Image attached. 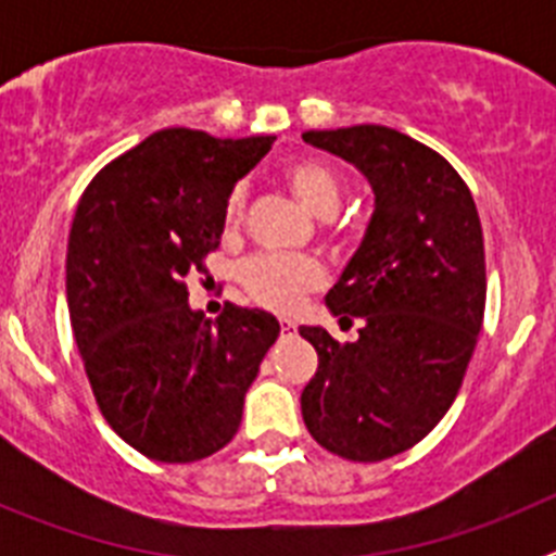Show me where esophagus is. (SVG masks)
Returning <instances> with one entry per match:
<instances>
[{
  "instance_id": "1",
  "label": "esophagus",
  "mask_w": 556,
  "mask_h": 556,
  "mask_svg": "<svg viewBox=\"0 0 556 556\" xmlns=\"http://www.w3.org/2000/svg\"><path fill=\"white\" fill-rule=\"evenodd\" d=\"M281 331L283 337H292V333H298V326L292 320H281Z\"/></svg>"
}]
</instances>
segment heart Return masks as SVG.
Listing matches in <instances>:
<instances>
[{
    "label": "heart",
    "mask_w": 556,
    "mask_h": 556,
    "mask_svg": "<svg viewBox=\"0 0 556 556\" xmlns=\"http://www.w3.org/2000/svg\"><path fill=\"white\" fill-rule=\"evenodd\" d=\"M287 184L314 214H333L342 203V180L337 172L323 161H294L283 169ZM244 214V189L236 186L225 200V223H239ZM326 278L320 262L308 255L258 253L250 255L239 267V281L248 289L255 303L275 308V312H292L303 301V294L317 289Z\"/></svg>",
    "instance_id": "obj_1"
}]
</instances>
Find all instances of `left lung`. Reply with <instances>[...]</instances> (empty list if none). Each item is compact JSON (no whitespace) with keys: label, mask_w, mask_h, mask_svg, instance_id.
I'll return each mask as SVG.
<instances>
[{"label":"left lung","mask_w":556,"mask_h":556,"mask_svg":"<svg viewBox=\"0 0 556 556\" xmlns=\"http://www.w3.org/2000/svg\"><path fill=\"white\" fill-rule=\"evenodd\" d=\"M303 141L356 166L376 194L362 248L326 294L333 317H362L358 339L301 328L320 358L303 424L331 454L390 459L443 420L473 356L488 298L479 211L440 152L392 127L308 130Z\"/></svg>","instance_id":"8db88e82"}]
</instances>
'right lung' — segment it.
Listing matches in <instances>:
<instances>
[{"instance_id":"obj_1","label":"right lung","mask_w":556,"mask_h":556,"mask_svg":"<svg viewBox=\"0 0 556 556\" xmlns=\"http://www.w3.org/2000/svg\"><path fill=\"white\" fill-rule=\"evenodd\" d=\"M275 136L214 139L166 127L83 191L66 250V301L97 406L127 445L184 465L217 454L281 326L228 303L189 306L186 278L219 248L225 200Z\"/></svg>"}]
</instances>
